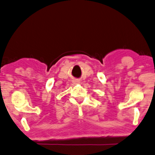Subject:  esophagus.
<instances>
[{
	"mask_svg": "<svg viewBox=\"0 0 155 155\" xmlns=\"http://www.w3.org/2000/svg\"><path fill=\"white\" fill-rule=\"evenodd\" d=\"M80 81L78 79H74L73 80V83L74 84H78V83H79Z\"/></svg>",
	"mask_w": 155,
	"mask_h": 155,
	"instance_id": "34e87169",
	"label": "esophagus"
}]
</instances>
